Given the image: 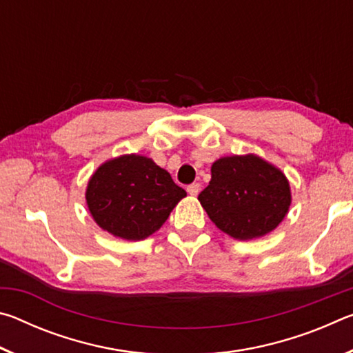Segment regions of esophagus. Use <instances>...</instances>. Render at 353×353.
<instances>
[{
	"label": "esophagus",
	"mask_w": 353,
	"mask_h": 353,
	"mask_svg": "<svg viewBox=\"0 0 353 353\" xmlns=\"http://www.w3.org/2000/svg\"><path fill=\"white\" fill-rule=\"evenodd\" d=\"M187 191H188V194H191V196H198L199 191H201V185L199 183H191L187 187Z\"/></svg>",
	"instance_id": "1"
}]
</instances>
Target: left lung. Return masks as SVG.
<instances>
[{
  "mask_svg": "<svg viewBox=\"0 0 353 353\" xmlns=\"http://www.w3.org/2000/svg\"><path fill=\"white\" fill-rule=\"evenodd\" d=\"M198 199L219 230L252 240L282 223L291 191L283 172L259 155H232L212 165V181Z\"/></svg>",
  "mask_w": 353,
  "mask_h": 353,
  "instance_id": "obj_1",
  "label": "left lung"
}]
</instances>
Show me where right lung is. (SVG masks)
Here are the masks:
<instances>
[{"instance_id":"add662e5","label":"right lung","mask_w":353,"mask_h":353,"mask_svg":"<svg viewBox=\"0 0 353 353\" xmlns=\"http://www.w3.org/2000/svg\"><path fill=\"white\" fill-rule=\"evenodd\" d=\"M185 196L168 171L137 154L101 165L85 191L88 210L101 229L129 241L157 232Z\"/></svg>"}]
</instances>
